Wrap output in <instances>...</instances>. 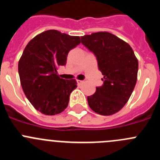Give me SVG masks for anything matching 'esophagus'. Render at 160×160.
Segmentation results:
<instances>
[{
    "label": "esophagus",
    "instance_id": "obj_1",
    "mask_svg": "<svg viewBox=\"0 0 160 160\" xmlns=\"http://www.w3.org/2000/svg\"><path fill=\"white\" fill-rule=\"evenodd\" d=\"M76 82H77V84L78 85V86H80V85H82L83 82H84L82 81V80H77Z\"/></svg>",
    "mask_w": 160,
    "mask_h": 160
}]
</instances>
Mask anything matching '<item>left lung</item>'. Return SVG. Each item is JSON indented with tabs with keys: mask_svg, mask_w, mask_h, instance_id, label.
Instances as JSON below:
<instances>
[{
	"mask_svg": "<svg viewBox=\"0 0 160 160\" xmlns=\"http://www.w3.org/2000/svg\"><path fill=\"white\" fill-rule=\"evenodd\" d=\"M81 42L93 52L103 84L87 97L89 106L100 115L109 116L122 109L137 83L138 61L129 44L114 35L100 32L82 36Z\"/></svg>",
	"mask_w": 160,
	"mask_h": 160,
	"instance_id": "left-lung-1",
	"label": "left lung"
}]
</instances>
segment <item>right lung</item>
Instances as JSON below:
<instances>
[{
	"label": "right lung",
	"mask_w": 160,
	"mask_h": 160,
	"mask_svg": "<svg viewBox=\"0 0 160 160\" xmlns=\"http://www.w3.org/2000/svg\"><path fill=\"white\" fill-rule=\"evenodd\" d=\"M78 44L79 36L48 30L33 38L23 50L18 63L22 89L31 104L42 113L55 115L68 105L77 82L74 79L60 78L57 70L66 65L69 51Z\"/></svg>",
	"instance_id": "1"
}]
</instances>
